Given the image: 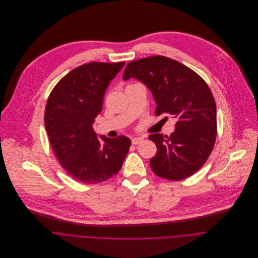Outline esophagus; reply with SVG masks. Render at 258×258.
I'll return each mask as SVG.
<instances>
[{"label":"esophagus","mask_w":258,"mask_h":258,"mask_svg":"<svg viewBox=\"0 0 258 258\" xmlns=\"http://www.w3.org/2000/svg\"><path fill=\"white\" fill-rule=\"evenodd\" d=\"M143 138L142 137H136V138H133L132 139V144L133 145H138V144H140L141 142H143Z\"/></svg>","instance_id":"1"}]
</instances>
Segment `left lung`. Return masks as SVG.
<instances>
[{
  "label": "left lung",
  "mask_w": 258,
  "mask_h": 258,
  "mask_svg": "<svg viewBox=\"0 0 258 258\" xmlns=\"http://www.w3.org/2000/svg\"><path fill=\"white\" fill-rule=\"evenodd\" d=\"M137 78L152 91L155 114L175 119L169 137L151 134L157 146L150 166L158 176L181 181L197 173L209 159L217 138V105L207 82L189 68L172 58L155 55L128 62L123 79ZM167 118V117H166Z\"/></svg>",
  "instance_id": "obj_1"
}]
</instances>
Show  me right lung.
Returning <instances> with one entry per match:
<instances>
[{"mask_svg": "<svg viewBox=\"0 0 258 258\" xmlns=\"http://www.w3.org/2000/svg\"><path fill=\"white\" fill-rule=\"evenodd\" d=\"M124 64H82L63 76L47 98L44 126L50 146L67 173L78 182L99 184L112 178L131 146L125 136H101V143L93 130L106 88Z\"/></svg>", "mask_w": 258, "mask_h": 258, "instance_id": "1", "label": "right lung"}]
</instances>
